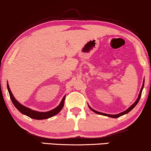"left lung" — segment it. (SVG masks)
<instances>
[{
  "mask_svg": "<svg viewBox=\"0 0 151 151\" xmlns=\"http://www.w3.org/2000/svg\"><path fill=\"white\" fill-rule=\"evenodd\" d=\"M144 82H143V85H142V88H141L140 93H139V94L138 98H137V100H136V102H135L134 103V104H132V105L129 106V107L128 109H127L126 111H123V112H121V113H120V114H115V115H111V114H104V113H101V112L97 111H95V110H94V109H93L91 108V106H90L89 105H88V106H89V108L91 109V110H92L93 112H95V113H96V114H100V115H103V116H109V117H111V118H118V117H120V116H121L124 115V114H126L128 113V112L130 111H131L132 109L134 108L135 106L137 105V103L139 102V100H140L141 95H142V90H143V88H144Z\"/></svg>",
  "mask_w": 151,
  "mask_h": 151,
  "instance_id": "8db88e82",
  "label": "left lung"
}]
</instances>
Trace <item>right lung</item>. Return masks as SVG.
<instances>
[{
    "instance_id": "obj_1",
    "label": "right lung",
    "mask_w": 151,
    "mask_h": 151,
    "mask_svg": "<svg viewBox=\"0 0 151 151\" xmlns=\"http://www.w3.org/2000/svg\"><path fill=\"white\" fill-rule=\"evenodd\" d=\"M7 90H8V92L9 94V97H10L11 100L14 104L15 107H16L17 109H18L21 113L24 114V115L28 116V117L33 118V119H37V120H42V119H47V118H49L52 116L56 115L57 114H58L59 112L61 111V109L64 106V102H65V96L63 97L61 102H60V104L57 106L56 108L53 109L47 112H40V111H36L32 110L26 107V106H24L22 104H21L19 102L17 101L16 99L14 98V97L13 96L12 92H11L10 88H9L8 83L7 84Z\"/></svg>"
}]
</instances>
